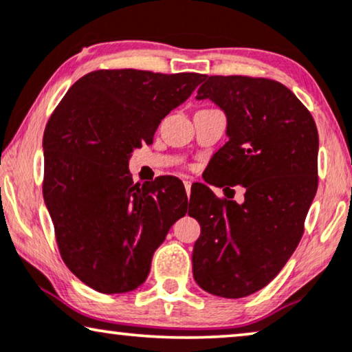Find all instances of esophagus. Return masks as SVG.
I'll list each match as a JSON object with an SVG mask.
<instances>
[{
	"instance_id": "obj_1",
	"label": "esophagus",
	"mask_w": 352,
	"mask_h": 352,
	"mask_svg": "<svg viewBox=\"0 0 352 352\" xmlns=\"http://www.w3.org/2000/svg\"><path fill=\"white\" fill-rule=\"evenodd\" d=\"M184 185H185L186 195H188V196H190V191H191V182H190V180H185V182H184Z\"/></svg>"
}]
</instances>
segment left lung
I'll return each instance as SVG.
<instances>
[{"label":"left lung","mask_w":352,"mask_h":352,"mask_svg":"<svg viewBox=\"0 0 352 352\" xmlns=\"http://www.w3.org/2000/svg\"><path fill=\"white\" fill-rule=\"evenodd\" d=\"M196 100L227 116L228 142L210 159L208 184L245 186V199L191 188L188 214L201 225L193 277L215 296L245 298L277 277L301 241L318 184L317 127L294 93L270 78L206 75Z\"/></svg>","instance_id":"obj_1"}]
</instances>
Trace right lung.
I'll return each mask as SVG.
<instances>
[{"label": "right lung", "mask_w": 352, "mask_h": 352, "mask_svg": "<svg viewBox=\"0 0 352 352\" xmlns=\"http://www.w3.org/2000/svg\"><path fill=\"white\" fill-rule=\"evenodd\" d=\"M206 75L95 70L78 78L43 135V198L69 270L100 293H127L146 280L154 251L186 214L175 177L133 185L129 159L151 144L161 120Z\"/></svg>", "instance_id": "right-lung-1"}]
</instances>
